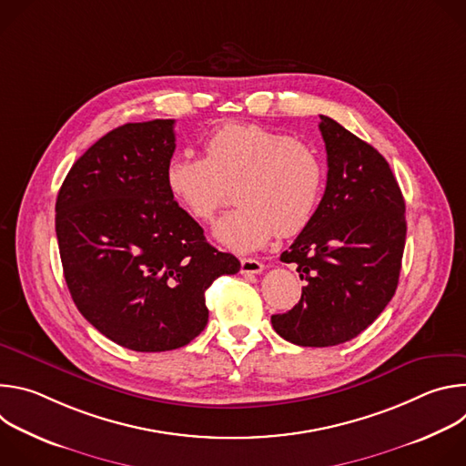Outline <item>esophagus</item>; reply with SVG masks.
I'll return each instance as SVG.
<instances>
[{"mask_svg": "<svg viewBox=\"0 0 466 466\" xmlns=\"http://www.w3.org/2000/svg\"><path fill=\"white\" fill-rule=\"evenodd\" d=\"M263 269H265V265L258 259H252V258L241 259V273H245V275H259V273H263Z\"/></svg>", "mask_w": 466, "mask_h": 466, "instance_id": "obj_1", "label": "esophagus"}]
</instances>
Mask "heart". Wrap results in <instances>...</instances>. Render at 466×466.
<instances>
[{
    "label": "heart",
    "instance_id": "heart-1",
    "mask_svg": "<svg viewBox=\"0 0 466 466\" xmlns=\"http://www.w3.org/2000/svg\"><path fill=\"white\" fill-rule=\"evenodd\" d=\"M164 182L175 203L208 223L232 184L238 203L216 225V239L234 252L268 245L275 232L295 236L311 221L324 186L320 157L284 132L254 123H227L205 140V158L175 155Z\"/></svg>",
    "mask_w": 466,
    "mask_h": 466
}]
</instances>
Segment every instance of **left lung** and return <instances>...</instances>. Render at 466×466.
<instances>
[{
    "mask_svg": "<svg viewBox=\"0 0 466 466\" xmlns=\"http://www.w3.org/2000/svg\"><path fill=\"white\" fill-rule=\"evenodd\" d=\"M326 189L311 221L280 259L306 280L299 304L271 317L299 347L354 339L392 299L406 245V203L387 160L343 125L320 116Z\"/></svg>",
    "mask_w": 466,
    "mask_h": 466,
    "instance_id": "8db88e82",
    "label": "left lung"
}]
</instances>
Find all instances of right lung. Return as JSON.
I'll return each mask as SVG.
<instances>
[{
    "mask_svg": "<svg viewBox=\"0 0 466 466\" xmlns=\"http://www.w3.org/2000/svg\"><path fill=\"white\" fill-rule=\"evenodd\" d=\"M175 119L127 123L66 175L55 230L64 279L83 317L137 352L187 345L205 329V291L239 261L219 252L169 195Z\"/></svg>",
    "mask_w": 466,
    "mask_h": 466,
    "instance_id": "obj_1",
    "label": "right lung"
}]
</instances>
